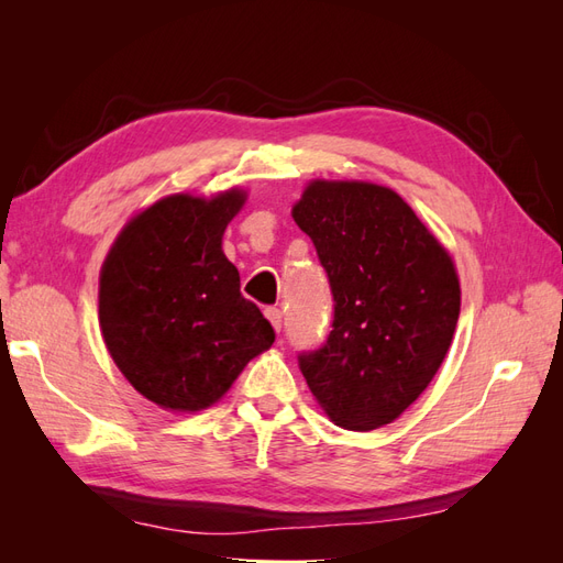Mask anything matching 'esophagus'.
I'll use <instances>...</instances> for the list:
<instances>
[{"instance_id":"34e87169","label":"esophagus","mask_w":563,"mask_h":563,"mask_svg":"<svg viewBox=\"0 0 563 563\" xmlns=\"http://www.w3.org/2000/svg\"><path fill=\"white\" fill-rule=\"evenodd\" d=\"M265 317L272 327H275V331H282V310L279 308H267Z\"/></svg>"}]
</instances>
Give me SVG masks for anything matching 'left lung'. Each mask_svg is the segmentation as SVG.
I'll use <instances>...</instances> for the list:
<instances>
[{"instance_id": "8db88e82", "label": "left lung", "mask_w": 563, "mask_h": 563, "mask_svg": "<svg viewBox=\"0 0 563 563\" xmlns=\"http://www.w3.org/2000/svg\"><path fill=\"white\" fill-rule=\"evenodd\" d=\"M333 294V331L298 366L338 428L399 418L451 347L460 284L449 251L389 187L312 180L294 207Z\"/></svg>"}]
</instances>
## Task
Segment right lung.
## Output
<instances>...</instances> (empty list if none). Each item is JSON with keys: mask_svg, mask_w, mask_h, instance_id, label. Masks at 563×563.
Listing matches in <instances>:
<instances>
[{"mask_svg": "<svg viewBox=\"0 0 563 563\" xmlns=\"http://www.w3.org/2000/svg\"><path fill=\"white\" fill-rule=\"evenodd\" d=\"M244 201V190L164 197L129 220L100 269L108 352L145 399L168 411L209 408L275 343L223 253V232Z\"/></svg>", "mask_w": 563, "mask_h": 563, "instance_id": "right-lung-1", "label": "right lung"}]
</instances>
